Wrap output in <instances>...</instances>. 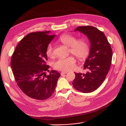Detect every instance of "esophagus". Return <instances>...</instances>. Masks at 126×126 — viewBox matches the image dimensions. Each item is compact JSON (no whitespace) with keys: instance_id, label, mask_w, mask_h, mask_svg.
Here are the masks:
<instances>
[{"instance_id":"34e87169","label":"esophagus","mask_w":126,"mask_h":126,"mask_svg":"<svg viewBox=\"0 0 126 126\" xmlns=\"http://www.w3.org/2000/svg\"><path fill=\"white\" fill-rule=\"evenodd\" d=\"M67 71H62L61 72V75H64V74H67Z\"/></svg>"}]
</instances>
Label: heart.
<instances>
[{
    "label": "heart",
    "instance_id": "obj_1",
    "mask_svg": "<svg viewBox=\"0 0 126 126\" xmlns=\"http://www.w3.org/2000/svg\"><path fill=\"white\" fill-rule=\"evenodd\" d=\"M59 41L66 46L69 47V52L75 55L79 60H85L89 56L90 46L84 39L77 40V38L69 34H63L61 36ZM46 54L49 57L54 56L53 47L51 44H49L46 48ZM54 68L62 71H70L76 67V59L73 56L60 57L54 63Z\"/></svg>",
    "mask_w": 126,
    "mask_h": 126
}]
</instances>
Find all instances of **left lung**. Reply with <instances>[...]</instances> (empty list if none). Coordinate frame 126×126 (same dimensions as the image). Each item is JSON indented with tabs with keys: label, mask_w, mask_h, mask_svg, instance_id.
<instances>
[{
	"label": "left lung",
	"mask_w": 126,
	"mask_h": 126,
	"mask_svg": "<svg viewBox=\"0 0 126 126\" xmlns=\"http://www.w3.org/2000/svg\"><path fill=\"white\" fill-rule=\"evenodd\" d=\"M86 36L90 42V52L86 59V74L75 73V88L83 93L96 90L104 81L111 66L112 51L104 32L93 26H79L74 29Z\"/></svg>",
	"instance_id": "8db88e82"
}]
</instances>
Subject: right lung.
I'll list each match as a JSON object with an SVG mask.
<instances>
[{
    "label": "right lung",
    "instance_id": "right-lung-1",
    "mask_svg": "<svg viewBox=\"0 0 126 126\" xmlns=\"http://www.w3.org/2000/svg\"><path fill=\"white\" fill-rule=\"evenodd\" d=\"M50 31L28 34L18 44L11 59V67L17 85L28 97L44 100L54 93L60 74L49 71L46 48L56 35ZM49 72L46 75L45 71Z\"/></svg>",
    "mask_w": 126,
    "mask_h": 126
}]
</instances>
